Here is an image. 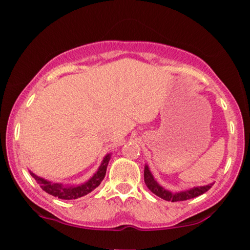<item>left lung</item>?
Here are the masks:
<instances>
[{"label": "left lung", "mask_w": 250, "mask_h": 250, "mask_svg": "<svg viewBox=\"0 0 250 250\" xmlns=\"http://www.w3.org/2000/svg\"><path fill=\"white\" fill-rule=\"evenodd\" d=\"M145 182H146V186H147L148 189L151 191V193H154L155 195H157V196L161 197V199L166 201H171V202L194 199V197H197L200 196V195L205 194L206 191H208L209 189L211 188V186H213V185L203 186V187H196L193 189H189V190H186V191H181V193L173 194L170 193V191L163 189L161 186L154 180L153 175L150 174V171H149L147 166L145 167Z\"/></svg>", "instance_id": "8db88e82"}]
</instances>
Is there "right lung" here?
<instances>
[{"label": "right lung", "instance_id": "1", "mask_svg": "<svg viewBox=\"0 0 250 250\" xmlns=\"http://www.w3.org/2000/svg\"><path fill=\"white\" fill-rule=\"evenodd\" d=\"M109 160H110V155H107V156L104 157V160H103L102 165L100 166L99 170L96 171V174L94 175L88 182H85L84 185L77 186V187H65V186L59 185V183L48 182V181L36 176V175L33 173H30V175L37 181L40 187H41L45 193L53 195V196H56L62 200H75L79 199V197L84 196V195L89 194L90 191H93L94 189L99 187L100 183L102 182V180L104 179L105 176V171H107Z\"/></svg>", "mask_w": 250, "mask_h": 250}]
</instances>
